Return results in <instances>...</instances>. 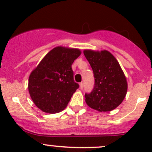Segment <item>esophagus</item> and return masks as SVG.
I'll list each match as a JSON object with an SVG mask.
<instances>
[{
	"label": "esophagus",
	"instance_id": "esophagus-1",
	"mask_svg": "<svg viewBox=\"0 0 152 152\" xmlns=\"http://www.w3.org/2000/svg\"><path fill=\"white\" fill-rule=\"evenodd\" d=\"M79 86H80V89H82L83 88H84V83H82V82L80 83V84H79Z\"/></svg>",
	"mask_w": 152,
	"mask_h": 152
}]
</instances>
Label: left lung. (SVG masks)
Returning a JSON list of instances; mask_svg holds the SVG:
<instances>
[{
    "instance_id": "1",
    "label": "left lung",
    "mask_w": 152,
    "mask_h": 152,
    "mask_svg": "<svg viewBox=\"0 0 152 152\" xmlns=\"http://www.w3.org/2000/svg\"><path fill=\"white\" fill-rule=\"evenodd\" d=\"M84 54L92 68L94 86L85 94V101L92 109L108 112L121 104L126 95L127 81L116 58L110 52L85 50Z\"/></svg>"
}]
</instances>
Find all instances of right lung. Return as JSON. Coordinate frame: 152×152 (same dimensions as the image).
Returning a JSON list of instances; mask_svg holds the SVG:
<instances>
[{"mask_svg": "<svg viewBox=\"0 0 152 152\" xmlns=\"http://www.w3.org/2000/svg\"><path fill=\"white\" fill-rule=\"evenodd\" d=\"M81 53L79 49L56 47L31 73L28 84L29 94L42 111L59 113L68 105L79 86L73 80L71 66Z\"/></svg>", "mask_w": 152, "mask_h": 152, "instance_id": "obj_1", "label": "right lung"}]
</instances>
